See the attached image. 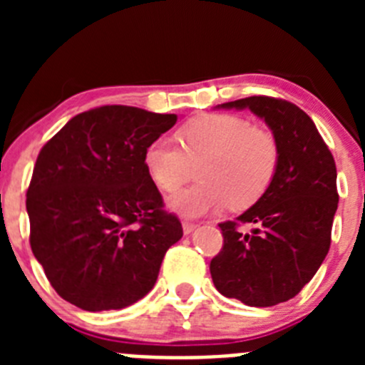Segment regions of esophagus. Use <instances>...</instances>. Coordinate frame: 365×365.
Listing matches in <instances>:
<instances>
[{
  "label": "esophagus",
  "instance_id": "1",
  "mask_svg": "<svg viewBox=\"0 0 365 365\" xmlns=\"http://www.w3.org/2000/svg\"><path fill=\"white\" fill-rule=\"evenodd\" d=\"M195 228H197V225H195V222H188V221L182 222V232H185L186 235L192 234V232L195 230Z\"/></svg>",
  "mask_w": 365,
  "mask_h": 365
}]
</instances>
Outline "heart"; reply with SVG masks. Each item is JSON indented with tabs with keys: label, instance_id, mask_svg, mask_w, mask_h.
<instances>
[{
	"label": "heart",
	"instance_id": "heart-1",
	"mask_svg": "<svg viewBox=\"0 0 365 365\" xmlns=\"http://www.w3.org/2000/svg\"><path fill=\"white\" fill-rule=\"evenodd\" d=\"M180 148L172 138L159 137L148 144L144 166L155 186L172 193L185 185L192 164L201 182L175 193L172 210L202 215L227 206L257 201L272 185L278 170V144L272 135L235 115H210L186 124L179 131Z\"/></svg>",
	"mask_w": 365,
	"mask_h": 365
}]
</instances>
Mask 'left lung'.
<instances>
[{"label":"left lung","instance_id":"left-lung-1","mask_svg":"<svg viewBox=\"0 0 365 365\" xmlns=\"http://www.w3.org/2000/svg\"><path fill=\"white\" fill-rule=\"evenodd\" d=\"M250 109L278 144L272 185L247 212L221 222V252L210 274L222 296L250 307H272L294 298L324 263L338 208L336 164L298 106L272 96H248L217 106ZM248 224L250 231H241Z\"/></svg>","mask_w":365,"mask_h":365}]
</instances>
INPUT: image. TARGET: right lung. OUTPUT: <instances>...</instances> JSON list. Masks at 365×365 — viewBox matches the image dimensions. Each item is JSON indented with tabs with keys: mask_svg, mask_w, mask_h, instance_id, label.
I'll use <instances>...</instances> for the list:
<instances>
[{
	"mask_svg": "<svg viewBox=\"0 0 365 365\" xmlns=\"http://www.w3.org/2000/svg\"><path fill=\"white\" fill-rule=\"evenodd\" d=\"M175 122L102 106L71 118L41 148L27 190L31 248L66 302L111 311L153 289L182 227L164 210L144 151Z\"/></svg>",
	"mask_w": 365,
	"mask_h": 365,
	"instance_id": "right-lung-1",
	"label": "right lung"
}]
</instances>
